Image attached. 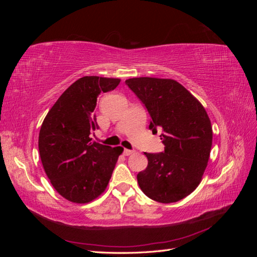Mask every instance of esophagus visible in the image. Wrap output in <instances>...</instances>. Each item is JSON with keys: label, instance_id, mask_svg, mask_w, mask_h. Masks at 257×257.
Returning <instances> with one entry per match:
<instances>
[{"label": "esophagus", "instance_id": "esophagus-1", "mask_svg": "<svg viewBox=\"0 0 257 257\" xmlns=\"http://www.w3.org/2000/svg\"><path fill=\"white\" fill-rule=\"evenodd\" d=\"M135 151L134 150H128V149H125V150H124V155H126V157H128V155H132V154H133Z\"/></svg>", "mask_w": 257, "mask_h": 257}]
</instances>
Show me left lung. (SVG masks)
<instances>
[{"instance_id":"left-lung-1","label":"left lung","mask_w":257,"mask_h":257,"mask_svg":"<svg viewBox=\"0 0 257 257\" xmlns=\"http://www.w3.org/2000/svg\"><path fill=\"white\" fill-rule=\"evenodd\" d=\"M151 116L149 128L165 146L147 153L148 166L137 175L139 188L159 203L183 199L195 191L208 165L212 126L199 100L174 79L139 77L125 80Z\"/></svg>"}]
</instances>
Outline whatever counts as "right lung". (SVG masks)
I'll use <instances>...</instances> for the list:
<instances>
[{"instance_id":"right-lung-1","label":"right lung","mask_w":257,"mask_h":257,"mask_svg":"<svg viewBox=\"0 0 257 257\" xmlns=\"http://www.w3.org/2000/svg\"><path fill=\"white\" fill-rule=\"evenodd\" d=\"M121 79L84 76L76 80L45 116L38 150L46 175L62 197L88 204L105 192L122 147L92 142L97 128L93 111L97 96L118 87Z\"/></svg>"}]
</instances>
